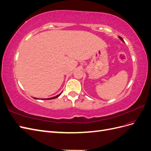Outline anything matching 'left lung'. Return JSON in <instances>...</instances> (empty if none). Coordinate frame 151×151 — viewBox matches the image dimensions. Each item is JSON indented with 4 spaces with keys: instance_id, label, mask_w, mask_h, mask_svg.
<instances>
[{
    "instance_id": "8db88e82",
    "label": "left lung",
    "mask_w": 151,
    "mask_h": 151,
    "mask_svg": "<svg viewBox=\"0 0 151 151\" xmlns=\"http://www.w3.org/2000/svg\"><path fill=\"white\" fill-rule=\"evenodd\" d=\"M118 38H119L122 41V42H123V43H125V42H124V41H123V40L122 39V37H120V36H118Z\"/></svg>"
}]
</instances>
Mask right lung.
<instances>
[{
    "label": "right lung",
    "instance_id": "add662e5",
    "mask_svg": "<svg viewBox=\"0 0 151 151\" xmlns=\"http://www.w3.org/2000/svg\"><path fill=\"white\" fill-rule=\"evenodd\" d=\"M62 94V93H60V94H58L57 96H54V97H52V98H47V99H55V98H58L59 96H60V94ZM35 99H38V98H34Z\"/></svg>",
    "mask_w": 151,
    "mask_h": 151
}]
</instances>
